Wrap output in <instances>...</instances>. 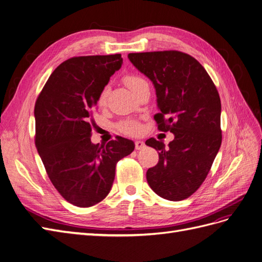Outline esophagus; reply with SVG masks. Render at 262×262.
Returning <instances> with one entry per match:
<instances>
[{
    "mask_svg": "<svg viewBox=\"0 0 262 262\" xmlns=\"http://www.w3.org/2000/svg\"><path fill=\"white\" fill-rule=\"evenodd\" d=\"M145 143L143 141H136V149H142L144 148Z\"/></svg>",
    "mask_w": 262,
    "mask_h": 262,
    "instance_id": "esophagus-1",
    "label": "esophagus"
}]
</instances>
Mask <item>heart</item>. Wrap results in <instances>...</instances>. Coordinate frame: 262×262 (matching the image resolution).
<instances>
[{
  "label": "heart",
  "instance_id": "b5f03b06",
  "mask_svg": "<svg viewBox=\"0 0 262 262\" xmlns=\"http://www.w3.org/2000/svg\"><path fill=\"white\" fill-rule=\"evenodd\" d=\"M124 83L126 84V86L129 87L131 91H133L134 89H137V87L141 84L143 83L144 80L142 77L138 76V75H125L123 78ZM106 97H107V89H105L102 91L99 95V98H98V102L99 105H104L105 101H106ZM119 128L120 130L124 133H129V134H133V133H137L140 131V125L134 122V121H125L122 122L120 125H119Z\"/></svg>",
  "mask_w": 262,
  "mask_h": 262
}]
</instances>
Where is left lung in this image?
Wrapping results in <instances>:
<instances>
[{
    "mask_svg": "<svg viewBox=\"0 0 262 262\" xmlns=\"http://www.w3.org/2000/svg\"><path fill=\"white\" fill-rule=\"evenodd\" d=\"M128 58L153 83L161 131L175 136L168 148L148 139L160 161L146 171L149 187L160 196L180 201L207 178L221 143V99L205 69L180 51L129 53Z\"/></svg>",
    "mask_w": 262,
    "mask_h": 262,
    "instance_id": "left-lung-1",
    "label": "left lung"
}]
</instances>
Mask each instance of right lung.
<instances>
[{"label": "right lung", "instance_id": "add662e5", "mask_svg": "<svg viewBox=\"0 0 262 262\" xmlns=\"http://www.w3.org/2000/svg\"><path fill=\"white\" fill-rule=\"evenodd\" d=\"M121 54L71 58L55 69L35 105L36 147L54 188L80 208L104 200L117 163L131 154L133 141L119 137L94 144L92 116Z\"/></svg>", "mask_w": 262, "mask_h": 262}]
</instances>
